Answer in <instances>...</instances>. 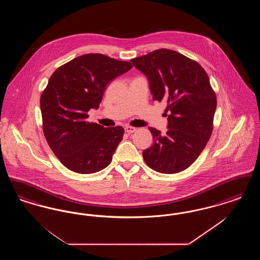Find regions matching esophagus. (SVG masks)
Returning <instances> with one entry per match:
<instances>
[{
  "mask_svg": "<svg viewBox=\"0 0 260 260\" xmlns=\"http://www.w3.org/2000/svg\"><path fill=\"white\" fill-rule=\"evenodd\" d=\"M136 131V127H134V126H129V125H127V126H125V127H124V132H125V133H127V134H133V133H135Z\"/></svg>",
  "mask_w": 260,
  "mask_h": 260,
  "instance_id": "34e87169",
  "label": "esophagus"
}]
</instances>
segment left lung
Segmentation results:
<instances>
[{"label":"left lung","mask_w":260,"mask_h":260,"mask_svg":"<svg viewBox=\"0 0 260 260\" xmlns=\"http://www.w3.org/2000/svg\"><path fill=\"white\" fill-rule=\"evenodd\" d=\"M146 76L153 100L168 104V132L149 127L153 145L143 151L144 161L161 173L190 167L206 147L216 109V98L203 67L174 50L161 49L132 59Z\"/></svg>","instance_id":"1"}]
</instances>
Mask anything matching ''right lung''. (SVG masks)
Returning a JSON list of instances; mask_svg holds the SVG:
<instances>
[{"label": "right lung", "mask_w": 260, "mask_h": 260, "mask_svg": "<svg viewBox=\"0 0 260 260\" xmlns=\"http://www.w3.org/2000/svg\"><path fill=\"white\" fill-rule=\"evenodd\" d=\"M132 67L131 62L88 53L51 75L40 101L43 131L54 155L70 171L98 173L111 162L124 128L88 123L87 113L99 108L112 80Z\"/></svg>", "instance_id": "obj_1"}]
</instances>
